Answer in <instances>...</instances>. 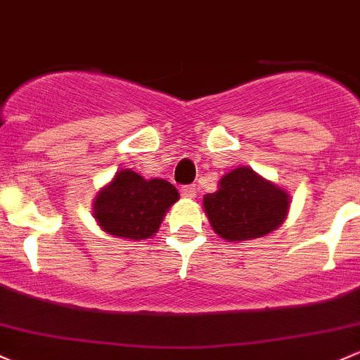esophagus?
<instances>
[{"label": "esophagus", "instance_id": "obj_1", "mask_svg": "<svg viewBox=\"0 0 360 360\" xmlns=\"http://www.w3.org/2000/svg\"><path fill=\"white\" fill-rule=\"evenodd\" d=\"M195 185H181L180 187V194L184 195V198H194L195 195Z\"/></svg>", "mask_w": 360, "mask_h": 360}]
</instances>
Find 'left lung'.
<instances>
[{
	"instance_id": "left-lung-1",
	"label": "left lung",
	"mask_w": 360,
	"mask_h": 360,
	"mask_svg": "<svg viewBox=\"0 0 360 360\" xmlns=\"http://www.w3.org/2000/svg\"><path fill=\"white\" fill-rule=\"evenodd\" d=\"M207 220L227 240H250L281 225L290 207L283 188L263 180L251 168H236L220 180V188L202 199Z\"/></svg>"
}]
</instances>
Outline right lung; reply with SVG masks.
I'll list each match as a JSON object with an SVG mask.
<instances>
[{
	"mask_svg": "<svg viewBox=\"0 0 360 360\" xmlns=\"http://www.w3.org/2000/svg\"><path fill=\"white\" fill-rule=\"evenodd\" d=\"M179 201V191L166 180H146L131 169H121L95 199V218L109 234L124 239H147L158 232L168 207Z\"/></svg>",
	"mask_w": 360,
	"mask_h": 360,
	"instance_id": "1",
	"label": "right lung"
}]
</instances>
